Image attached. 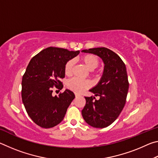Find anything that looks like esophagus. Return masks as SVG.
<instances>
[{"label": "esophagus", "mask_w": 158, "mask_h": 158, "mask_svg": "<svg viewBox=\"0 0 158 158\" xmlns=\"http://www.w3.org/2000/svg\"><path fill=\"white\" fill-rule=\"evenodd\" d=\"M75 96H76V97H78V96H79V95L77 94V93H75Z\"/></svg>", "instance_id": "obj_1"}]
</instances>
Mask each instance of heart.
I'll return each instance as SVG.
<instances>
[{
	"label": "heart",
	"mask_w": 158,
	"mask_h": 158,
	"mask_svg": "<svg viewBox=\"0 0 158 158\" xmlns=\"http://www.w3.org/2000/svg\"><path fill=\"white\" fill-rule=\"evenodd\" d=\"M81 60L87 67V68L89 70L92 71V75L97 74V71H94L93 69L97 68L99 64H100V60H99L98 56L93 54H85L83 56ZM74 64V61L73 59L67 61L65 66H64V73H65V75H71L72 73H73ZM67 86L73 91L80 93L85 89H89L90 87V83L88 81H85V80H80L77 78H73L68 81Z\"/></svg>",
	"instance_id": "1"
}]
</instances>
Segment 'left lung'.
Wrapping results in <instances>:
<instances>
[{
	"instance_id": "1",
	"label": "left lung",
	"mask_w": 158,
	"mask_h": 158,
	"mask_svg": "<svg viewBox=\"0 0 158 158\" xmlns=\"http://www.w3.org/2000/svg\"><path fill=\"white\" fill-rule=\"evenodd\" d=\"M82 52L98 56L105 63L100 82L90 90L100 99L85 97L82 116L90 126L106 127L116 121L126 102L129 89L126 67L119 56L107 48H93Z\"/></svg>"
}]
</instances>
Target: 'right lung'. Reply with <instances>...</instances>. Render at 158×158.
<instances>
[{"label":"right lung","mask_w":158,"mask_h":158,"mask_svg":"<svg viewBox=\"0 0 158 158\" xmlns=\"http://www.w3.org/2000/svg\"><path fill=\"white\" fill-rule=\"evenodd\" d=\"M79 53V51L50 47L29 62L21 81V98L28 115L40 127L51 128L59 124L75 98L68 89L53 97L52 89L63 87L60 79L65 77L64 66Z\"/></svg>","instance_id":"obj_1"}]
</instances>
